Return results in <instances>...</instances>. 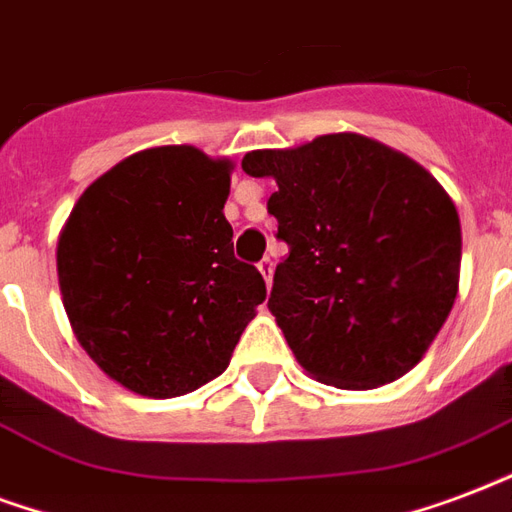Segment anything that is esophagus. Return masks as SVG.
<instances>
[{
  "mask_svg": "<svg viewBox=\"0 0 512 512\" xmlns=\"http://www.w3.org/2000/svg\"><path fill=\"white\" fill-rule=\"evenodd\" d=\"M272 270H275V261H272L270 256H264V259L259 261V272L264 275V280H267V286L272 283Z\"/></svg>",
  "mask_w": 512,
  "mask_h": 512,
  "instance_id": "esophagus-1",
  "label": "esophagus"
}]
</instances>
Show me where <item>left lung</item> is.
I'll return each mask as SVG.
<instances>
[{
  "mask_svg": "<svg viewBox=\"0 0 512 512\" xmlns=\"http://www.w3.org/2000/svg\"><path fill=\"white\" fill-rule=\"evenodd\" d=\"M242 169L278 183L267 210L288 256L267 307L307 375L361 391L413 370L459 291L461 224L445 188L353 132L251 151Z\"/></svg>",
  "mask_w": 512,
  "mask_h": 512,
  "instance_id": "8db88e82",
  "label": "left lung"
}]
</instances>
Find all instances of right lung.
Wrapping results in <instances>:
<instances>
[{
  "mask_svg": "<svg viewBox=\"0 0 512 512\" xmlns=\"http://www.w3.org/2000/svg\"><path fill=\"white\" fill-rule=\"evenodd\" d=\"M232 161L148 148L96 178L56 248L72 332L107 378L169 399L218 378L267 286L234 259Z\"/></svg>",
  "mask_w": 512,
  "mask_h": 512,
  "instance_id": "obj_1",
  "label": "right lung"
}]
</instances>
